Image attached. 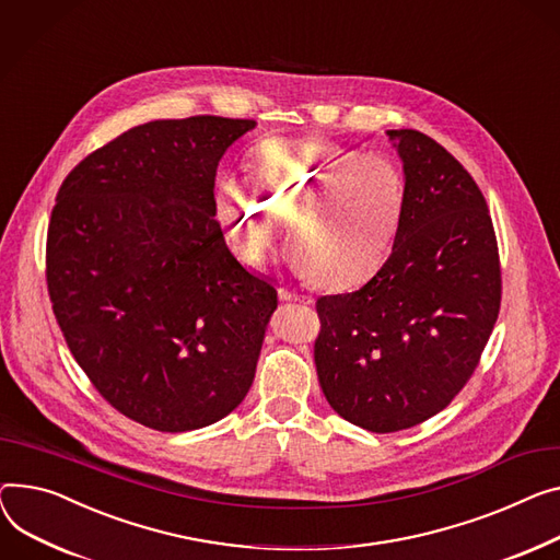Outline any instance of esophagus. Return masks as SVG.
I'll list each match as a JSON object with an SVG mask.
<instances>
[{
	"instance_id": "esophagus-1",
	"label": "esophagus",
	"mask_w": 560,
	"mask_h": 560,
	"mask_svg": "<svg viewBox=\"0 0 560 560\" xmlns=\"http://www.w3.org/2000/svg\"><path fill=\"white\" fill-rule=\"evenodd\" d=\"M279 296H281V302H300V304H313L311 296H304V294H294V292H290V290H285V288H281V290H279Z\"/></svg>"
}]
</instances>
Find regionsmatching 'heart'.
<instances>
[{"label": "heart", "mask_w": 560, "mask_h": 560, "mask_svg": "<svg viewBox=\"0 0 560 560\" xmlns=\"http://www.w3.org/2000/svg\"><path fill=\"white\" fill-rule=\"evenodd\" d=\"M402 207L405 179L389 158L324 139L260 141L247 177L230 173L215 186L218 220L243 264H264L285 222L288 268L335 292L381 270Z\"/></svg>", "instance_id": "heart-1"}]
</instances>
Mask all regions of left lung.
<instances>
[{
	"instance_id": "8db88e82",
	"label": "left lung",
	"mask_w": 560,
	"mask_h": 560,
	"mask_svg": "<svg viewBox=\"0 0 560 560\" xmlns=\"http://www.w3.org/2000/svg\"><path fill=\"white\" fill-rule=\"evenodd\" d=\"M405 207L385 266L360 290L317 300V378L369 432L439 415L472 376L500 313L493 222L470 173L419 130H387Z\"/></svg>"
}]
</instances>
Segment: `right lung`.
<instances>
[{"mask_svg": "<svg viewBox=\"0 0 560 560\" xmlns=\"http://www.w3.org/2000/svg\"><path fill=\"white\" fill-rule=\"evenodd\" d=\"M252 119L137 126L73 168L47 236V285L69 351L119 412L160 432L225 419L252 387L275 285L230 252L220 158Z\"/></svg>", "mask_w": 560, "mask_h": 560, "instance_id": "add662e5", "label": "right lung"}]
</instances>
